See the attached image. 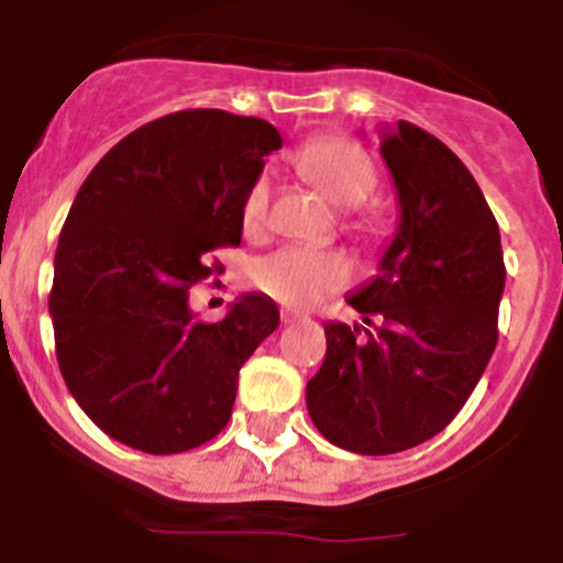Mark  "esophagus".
Returning <instances> with one entry per match:
<instances>
[{"label":"esophagus","mask_w":563,"mask_h":563,"mask_svg":"<svg viewBox=\"0 0 563 563\" xmlns=\"http://www.w3.org/2000/svg\"><path fill=\"white\" fill-rule=\"evenodd\" d=\"M280 322H283V324H294V322H299V313L283 311V313H280Z\"/></svg>","instance_id":"obj_1"}]
</instances>
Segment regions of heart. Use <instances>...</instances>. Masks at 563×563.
I'll return each mask as SVG.
<instances>
[{"label": "heart", "instance_id": "heart-1", "mask_svg": "<svg viewBox=\"0 0 563 563\" xmlns=\"http://www.w3.org/2000/svg\"><path fill=\"white\" fill-rule=\"evenodd\" d=\"M294 166L311 186L339 208H358L372 194L377 172L364 146L350 139H317L294 155ZM272 199V177L266 172L255 177L241 199V224L250 235L266 224ZM372 228V222H369ZM252 280L261 291L288 308H308L313 302L344 288L353 280V266L339 252L311 250V246H283L261 257L252 269Z\"/></svg>", "mask_w": 563, "mask_h": 563}]
</instances>
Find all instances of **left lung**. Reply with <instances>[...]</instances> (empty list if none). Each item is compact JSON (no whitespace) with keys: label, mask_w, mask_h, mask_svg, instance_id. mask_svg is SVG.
<instances>
[{"label":"left lung","mask_w":563,"mask_h":563,"mask_svg":"<svg viewBox=\"0 0 563 563\" xmlns=\"http://www.w3.org/2000/svg\"><path fill=\"white\" fill-rule=\"evenodd\" d=\"M380 155L397 233L380 275L346 297L366 328L324 324L306 388L319 433L358 455L402 453L453 422L495 353L506 288L500 228L459 155L411 122L380 130Z\"/></svg>","instance_id":"8db88e82"}]
</instances>
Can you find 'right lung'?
<instances>
[{"label":"right lung","mask_w":563,"mask_h":563,"mask_svg":"<svg viewBox=\"0 0 563 563\" xmlns=\"http://www.w3.org/2000/svg\"><path fill=\"white\" fill-rule=\"evenodd\" d=\"M280 144L255 115L177 110L119 141L77 191L49 313L63 380L110 439L172 455L228 424L239 369L280 311L244 294L222 322H197L188 288L219 272L208 252L241 244V199Z\"/></svg>","instance_id":"obj_1"}]
</instances>
